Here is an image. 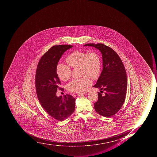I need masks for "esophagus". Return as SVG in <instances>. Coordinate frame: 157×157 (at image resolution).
Segmentation results:
<instances>
[{
  "label": "esophagus",
  "mask_w": 157,
  "mask_h": 157,
  "mask_svg": "<svg viewBox=\"0 0 157 157\" xmlns=\"http://www.w3.org/2000/svg\"><path fill=\"white\" fill-rule=\"evenodd\" d=\"M84 93H78L77 94V95H78V96H82L83 95H84Z\"/></svg>",
  "instance_id": "esophagus-1"
}]
</instances>
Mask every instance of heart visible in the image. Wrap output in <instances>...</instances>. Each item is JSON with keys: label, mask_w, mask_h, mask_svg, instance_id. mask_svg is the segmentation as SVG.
<instances>
[{"label": "heart", "mask_w": 157, "mask_h": 157, "mask_svg": "<svg viewBox=\"0 0 157 157\" xmlns=\"http://www.w3.org/2000/svg\"><path fill=\"white\" fill-rule=\"evenodd\" d=\"M68 65L72 68H79L80 76L78 79H73L67 85V89L73 92L82 93L91 85L93 80H96L101 72V59L96 52L87 53L84 51H75L66 58ZM68 66L58 64L56 73L60 80L66 81L71 77L72 71Z\"/></svg>", "instance_id": "heart-1"}]
</instances>
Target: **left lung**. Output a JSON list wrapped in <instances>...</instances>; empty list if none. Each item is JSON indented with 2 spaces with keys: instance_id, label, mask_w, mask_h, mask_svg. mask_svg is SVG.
Listing matches in <instances>:
<instances>
[{
  "instance_id": "8db88e82",
  "label": "left lung",
  "mask_w": 157,
  "mask_h": 157,
  "mask_svg": "<svg viewBox=\"0 0 157 157\" xmlns=\"http://www.w3.org/2000/svg\"><path fill=\"white\" fill-rule=\"evenodd\" d=\"M84 46L95 47L102 55V72L93 87L103 90L105 94L98 93L94 108L100 115L110 117L119 111L125 101L127 77L125 67L117 53L110 47L99 43Z\"/></svg>"
}]
</instances>
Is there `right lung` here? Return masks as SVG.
I'll return each mask as SVG.
<instances>
[{"label":"right lung","instance_id":"add662e5","mask_svg":"<svg viewBox=\"0 0 157 157\" xmlns=\"http://www.w3.org/2000/svg\"><path fill=\"white\" fill-rule=\"evenodd\" d=\"M73 47L69 44L52 47L39 61L35 75L36 93L40 104L49 116L59 121L65 120L75 111V98L70 95L56 96L60 84L56 67L61 56Z\"/></svg>","mask_w":157,"mask_h":157}]
</instances>
